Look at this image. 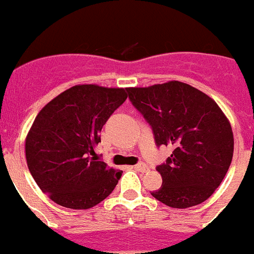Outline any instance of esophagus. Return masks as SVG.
Returning a JSON list of instances; mask_svg holds the SVG:
<instances>
[{
    "mask_svg": "<svg viewBox=\"0 0 254 254\" xmlns=\"http://www.w3.org/2000/svg\"><path fill=\"white\" fill-rule=\"evenodd\" d=\"M133 169L137 170V172H141V173H145V172H148V166L143 164V162H139V164L133 166Z\"/></svg>",
    "mask_w": 254,
    "mask_h": 254,
    "instance_id": "obj_1",
    "label": "esophagus"
}]
</instances>
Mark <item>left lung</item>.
Returning a JSON list of instances; mask_svg holds the SVG:
<instances>
[{
  "mask_svg": "<svg viewBox=\"0 0 254 254\" xmlns=\"http://www.w3.org/2000/svg\"><path fill=\"white\" fill-rule=\"evenodd\" d=\"M133 107L151 126L156 145H173L156 168L162 185L151 192L173 208L208 199L222 184L233 156V133L214 99L180 81L128 88Z\"/></svg>",
  "mask_w": 254,
  "mask_h": 254,
  "instance_id": "left-lung-1",
  "label": "left lung"
}]
</instances>
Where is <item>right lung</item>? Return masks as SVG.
Wrapping results in <instances>:
<instances>
[{
  "label": "right lung",
  "mask_w": 254,
  "mask_h": 254,
  "mask_svg": "<svg viewBox=\"0 0 254 254\" xmlns=\"http://www.w3.org/2000/svg\"><path fill=\"white\" fill-rule=\"evenodd\" d=\"M127 89L76 85L39 111L26 137V160L42 191L74 210L94 207L110 195L122 170L98 161L94 147Z\"/></svg>",
  "instance_id": "obj_1"
}]
</instances>
